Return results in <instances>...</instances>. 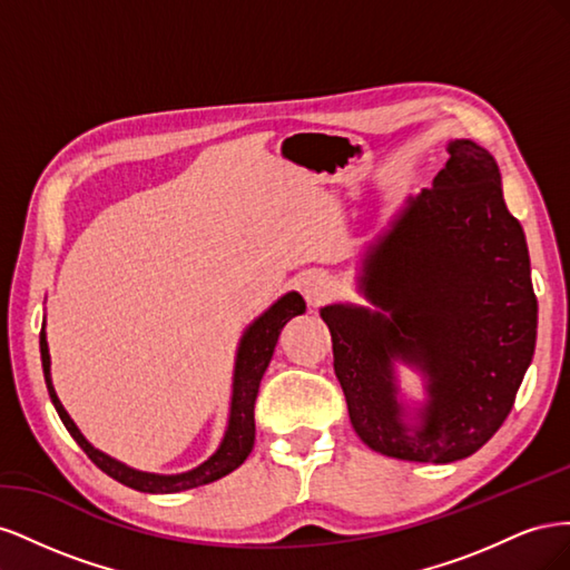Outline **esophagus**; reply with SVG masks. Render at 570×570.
<instances>
[{
    "instance_id": "obj_1",
    "label": "esophagus",
    "mask_w": 570,
    "mask_h": 570,
    "mask_svg": "<svg viewBox=\"0 0 570 570\" xmlns=\"http://www.w3.org/2000/svg\"><path fill=\"white\" fill-rule=\"evenodd\" d=\"M302 295L306 297V302L312 304V306H318V304H323L327 297H331V292H333V281L327 278L325 273H308V275H304L302 278Z\"/></svg>"
}]
</instances>
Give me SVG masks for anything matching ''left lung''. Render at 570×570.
<instances>
[{"mask_svg":"<svg viewBox=\"0 0 570 570\" xmlns=\"http://www.w3.org/2000/svg\"><path fill=\"white\" fill-rule=\"evenodd\" d=\"M446 151L433 187L409 197L366 249L358 289L375 308H321L356 435L419 463L471 456L502 428L538 337L525 233L499 166L473 140ZM394 360L426 377L429 400L411 424Z\"/></svg>","mask_w":570,"mask_h":570,"instance_id":"left-lung-1","label":"left lung"}]
</instances>
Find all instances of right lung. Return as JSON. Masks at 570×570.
<instances>
[{"label": "right lung", "mask_w": 570, "mask_h": 570, "mask_svg": "<svg viewBox=\"0 0 570 570\" xmlns=\"http://www.w3.org/2000/svg\"><path fill=\"white\" fill-rule=\"evenodd\" d=\"M306 312V304L302 299L299 292H287L278 302H275L268 312H264L245 331L243 340H239L237 356H235V373H233V396H230V419L226 435H223L218 450L199 463L197 469L178 473V475H159V473H145V471H135L130 465L120 463L111 459L109 454L95 450V446L82 438L78 425L68 416L63 404L59 402V396L55 392V385H51V373H49V347H47V335H45V325L40 331V354H42V371H45V383L51 396V404H55L61 423L66 425L71 438L80 444V450L92 459L97 469L118 480L120 485L140 490V492H151V494H170V492H183V490H193L199 485H209V482L233 473L237 465H243L245 459L249 456L252 446H254V402L258 394V383L271 364V356L275 344H278V335L285 327L289 318H295Z\"/></svg>", "instance_id": "obj_1"}]
</instances>
